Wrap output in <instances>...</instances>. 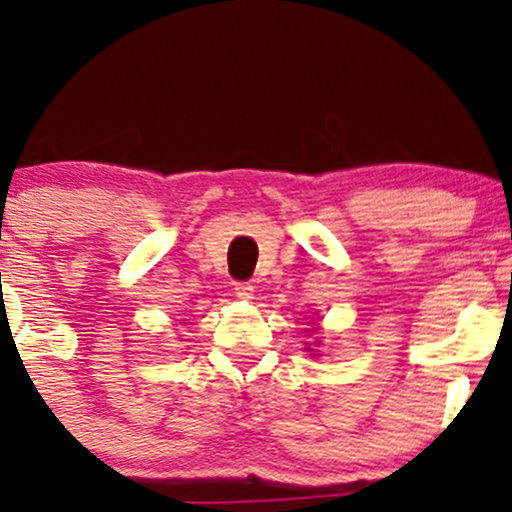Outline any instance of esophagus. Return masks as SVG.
<instances>
[{
	"label": "esophagus",
	"mask_w": 512,
	"mask_h": 512,
	"mask_svg": "<svg viewBox=\"0 0 512 512\" xmlns=\"http://www.w3.org/2000/svg\"><path fill=\"white\" fill-rule=\"evenodd\" d=\"M233 291H236V296L240 298V301H252V296H255V286L248 284V281H240Z\"/></svg>",
	"instance_id": "obj_1"
}]
</instances>
